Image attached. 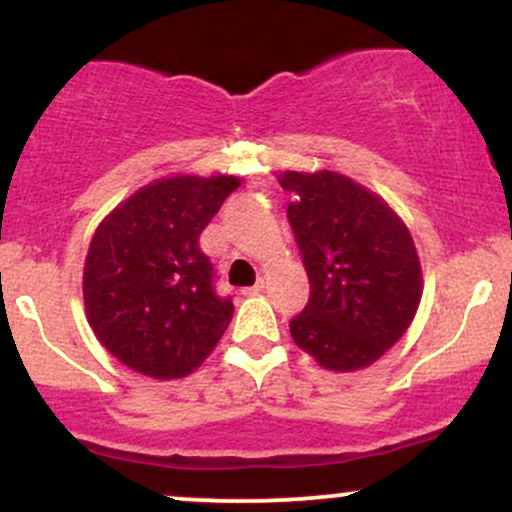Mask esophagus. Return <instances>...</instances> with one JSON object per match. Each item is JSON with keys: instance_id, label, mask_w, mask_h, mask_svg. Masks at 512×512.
I'll return each mask as SVG.
<instances>
[{"instance_id": "esophagus-1", "label": "esophagus", "mask_w": 512, "mask_h": 512, "mask_svg": "<svg viewBox=\"0 0 512 512\" xmlns=\"http://www.w3.org/2000/svg\"><path fill=\"white\" fill-rule=\"evenodd\" d=\"M264 289V281L260 279L255 286H248V289H243V296H255V293H260Z\"/></svg>"}]
</instances>
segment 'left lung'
Masks as SVG:
<instances>
[{"instance_id":"obj_1","label":"left lung","mask_w":512,"mask_h":512,"mask_svg":"<svg viewBox=\"0 0 512 512\" xmlns=\"http://www.w3.org/2000/svg\"><path fill=\"white\" fill-rule=\"evenodd\" d=\"M286 209L310 281L289 322L293 342L327 370L366 368L407 332L421 301L409 228L380 197L344 175L284 170Z\"/></svg>"}]
</instances>
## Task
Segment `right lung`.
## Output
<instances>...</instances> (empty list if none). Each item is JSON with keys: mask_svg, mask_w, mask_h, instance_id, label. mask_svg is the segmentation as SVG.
Instances as JSON below:
<instances>
[{"mask_svg": "<svg viewBox=\"0 0 512 512\" xmlns=\"http://www.w3.org/2000/svg\"><path fill=\"white\" fill-rule=\"evenodd\" d=\"M240 185L233 175H178L134 192L98 226L86 255L84 303L98 342L156 380L192 373L233 317L216 293L199 236Z\"/></svg>", "mask_w": 512, "mask_h": 512, "instance_id": "obj_1", "label": "right lung"}]
</instances>
